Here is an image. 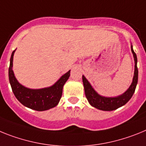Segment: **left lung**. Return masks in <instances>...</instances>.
I'll return each mask as SVG.
<instances>
[{"instance_id":"left-lung-1","label":"left lung","mask_w":146,"mask_h":146,"mask_svg":"<svg viewBox=\"0 0 146 146\" xmlns=\"http://www.w3.org/2000/svg\"><path fill=\"white\" fill-rule=\"evenodd\" d=\"M131 52L134 55V63H135L133 81L129 88L121 96L115 98H106L100 96L93 90L90 84L89 83L85 77L82 76V81H83L84 87L85 96L91 106H94L100 110L112 111V110H117L120 106L125 105L129 100L131 99V98L132 97L134 91H135L138 81V69L137 66V59L136 54L134 53V50H133L132 46H131Z\"/></svg>"}]
</instances>
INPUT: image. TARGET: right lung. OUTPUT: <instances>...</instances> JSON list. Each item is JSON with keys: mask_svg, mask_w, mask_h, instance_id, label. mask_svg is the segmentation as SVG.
<instances>
[{"mask_svg": "<svg viewBox=\"0 0 146 146\" xmlns=\"http://www.w3.org/2000/svg\"><path fill=\"white\" fill-rule=\"evenodd\" d=\"M15 50L12 52L9 68V78L14 95L26 107L36 111H45L58 104L62 95L63 86L70 77V70L64 74L54 85L48 88L31 90L21 85L12 70V62Z\"/></svg>", "mask_w": 146, "mask_h": 146, "instance_id": "obj_1", "label": "right lung"}]
</instances>
